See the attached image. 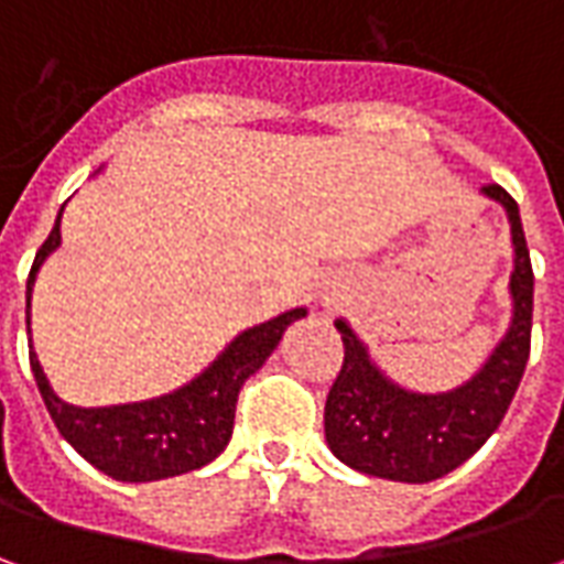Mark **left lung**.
Returning <instances> with one entry per match:
<instances>
[{
	"instance_id": "left-lung-1",
	"label": "left lung",
	"mask_w": 564,
	"mask_h": 564,
	"mask_svg": "<svg viewBox=\"0 0 564 564\" xmlns=\"http://www.w3.org/2000/svg\"><path fill=\"white\" fill-rule=\"evenodd\" d=\"M480 193L498 202L510 223L513 319L508 335L468 383L432 395L392 383L371 362L368 347L356 338L347 319H335L344 341V366L326 395L323 423L332 453L356 471L399 484L437 480L484 447L513 402L532 350V259L520 208L508 189L486 184Z\"/></svg>"
}]
</instances>
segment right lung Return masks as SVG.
I'll return each instance as SVG.
<instances>
[{"mask_svg":"<svg viewBox=\"0 0 564 564\" xmlns=\"http://www.w3.org/2000/svg\"><path fill=\"white\" fill-rule=\"evenodd\" d=\"M59 217L47 241L39 247L26 281V332H30V295L42 262L59 247ZM305 307H293L269 323L241 332L196 380L181 390L135 404L111 408H75L66 404L44 378L39 359L30 350V366L42 392L44 408L66 437L93 468L123 484H148L162 477L196 471L217 459L235 425V404L245 380L262 368L278 347L290 323L305 317Z\"/></svg>","mask_w":564,"mask_h":564,"instance_id":"obj_1","label":"right lung"}]
</instances>
